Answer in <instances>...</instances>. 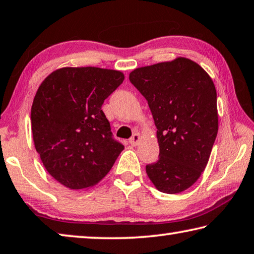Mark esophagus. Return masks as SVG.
I'll return each mask as SVG.
<instances>
[{"label":"esophagus","mask_w":254,"mask_h":254,"mask_svg":"<svg viewBox=\"0 0 254 254\" xmlns=\"http://www.w3.org/2000/svg\"><path fill=\"white\" fill-rule=\"evenodd\" d=\"M140 140H141V136L139 133H134V134L131 136V139L128 140V142H130L131 145H134L135 147V145H137V143L140 142Z\"/></svg>","instance_id":"esophagus-1"}]
</instances>
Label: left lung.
Wrapping results in <instances>:
<instances>
[{
  "label": "left lung",
  "instance_id": "1",
  "mask_svg": "<svg viewBox=\"0 0 254 254\" xmlns=\"http://www.w3.org/2000/svg\"><path fill=\"white\" fill-rule=\"evenodd\" d=\"M131 83L148 101L157 127L159 159L145 166L158 190L178 194L205 170L218 131L217 95L212 78L184 57L136 68Z\"/></svg>",
  "mask_w": 254,
  "mask_h": 254
}]
</instances>
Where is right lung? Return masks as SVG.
<instances>
[{
  "instance_id": "right-lung-1",
  "label": "right lung",
  "mask_w": 254,
  "mask_h": 254,
  "mask_svg": "<svg viewBox=\"0 0 254 254\" xmlns=\"http://www.w3.org/2000/svg\"><path fill=\"white\" fill-rule=\"evenodd\" d=\"M123 72L65 67L47 76L31 107L34 147L46 170L70 189L105 177L124 145L113 139L102 105L123 83Z\"/></svg>"
}]
</instances>
